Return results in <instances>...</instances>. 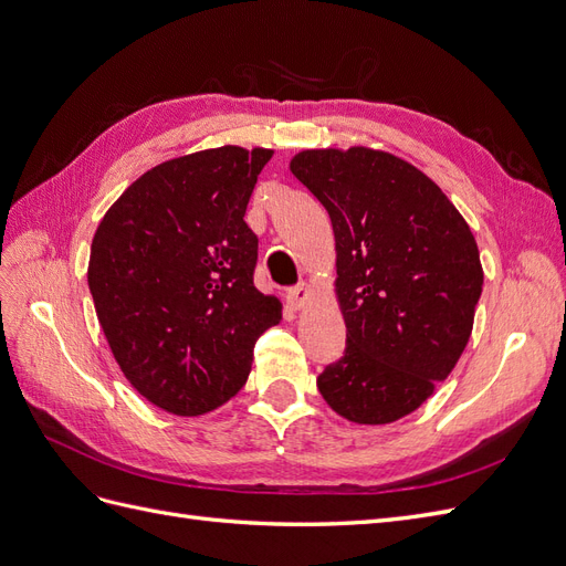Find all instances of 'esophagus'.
Instances as JSON below:
<instances>
[{
  "instance_id": "esophagus-1",
  "label": "esophagus",
  "mask_w": 566,
  "mask_h": 566,
  "mask_svg": "<svg viewBox=\"0 0 566 566\" xmlns=\"http://www.w3.org/2000/svg\"><path fill=\"white\" fill-rule=\"evenodd\" d=\"M310 295H312L310 293V285L300 283V285L287 290V302H290V306H293V310H302V306L306 304V300H310Z\"/></svg>"
}]
</instances>
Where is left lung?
<instances>
[{"instance_id":"obj_1","label":"left lung","mask_w":566,"mask_h":566,"mask_svg":"<svg viewBox=\"0 0 566 566\" xmlns=\"http://www.w3.org/2000/svg\"><path fill=\"white\" fill-rule=\"evenodd\" d=\"M293 175L333 221L347 347L316 378L358 424L432 397L465 349L484 273L465 219L420 169L382 150H302Z\"/></svg>"}]
</instances>
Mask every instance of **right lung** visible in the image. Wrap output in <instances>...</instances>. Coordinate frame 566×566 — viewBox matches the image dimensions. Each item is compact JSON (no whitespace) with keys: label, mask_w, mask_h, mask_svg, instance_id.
I'll return each mask as SVG.
<instances>
[{"label":"right lung","mask_w":566,"mask_h":566,"mask_svg":"<svg viewBox=\"0 0 566 566\" xmlns=\"http://www.w3.org/2000/svg\"><path fill=\"white\" fill-rule=\"evenodd\" d=\"M271 150L210 148L148 169L92 241L90 290L115 361L163 410L202 416L245 385L281 302L254 287L245 224Z\"/></svg>","instance_id":"add662e5"}]
</instances>
